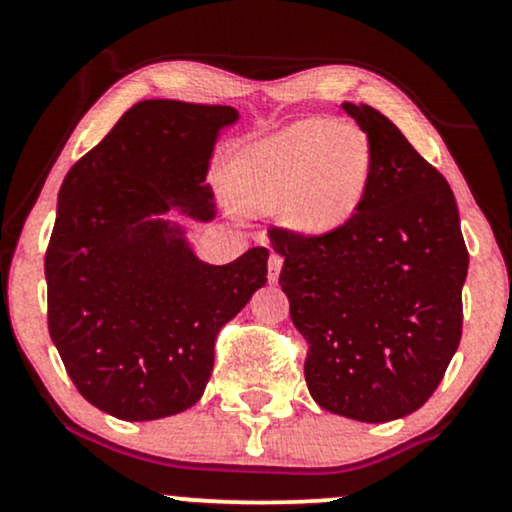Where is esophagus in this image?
<instances>
[{
  "label": "esophagus",
  "mask_w": 512,
  "mask_h": 512,
  "mask_svg": "<svg viewBox=\"0 0 512 512\" xmlns=\"http://www.w3.org/2000/svg\"><path fill=\"white\" fill-rule=\"evenodd\" d=\"M281 267H284V257L281 255H276V252H272V255H269V281H274L279 279V272H281Z\"/></svg>",
  "instance_id": "esophagus-1"
}]
</instances>
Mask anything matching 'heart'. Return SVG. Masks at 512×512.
Segmentation results:
<instances>
[{
  "mask_svg": "<svg viewBox=\"0 0 512 512\" xmlns=\"http://www.w3.org/2000/svg\"><path fill=\"white\" fill-rule=\"evenodd\" d=\"M373 178V144L354 122L308 117L252 142L228 166L248 211H281L293 231L322 236L356 216Z\"/></svg>",
  "mask_w": 512,
  "mask_h": 512,
  "instance_id": "obj_1",
  "label": "heart"
}]
</instances>
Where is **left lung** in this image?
I'll return each mask as SVG.
<instances>
[{
    "label": "left lung",
    "instance_id": "left-lung-1",
    "mask_svg": "<svg viewBox=\"0 0 512 512\" xmlns=\"http://www.w3.org/2000/svg\"><path fill=\"white\" fill-rule=\"evenodd\" d=\"M373 144V178L342 228H272L279 284L308 342L305 383L322 409L383 424L436 392L462 337L464 248L448 180L370 105L342 103Z\"/></svg>",
    "mask_w": 512,
    "mask_h": 512
}]
</instances>
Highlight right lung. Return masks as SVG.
Instances as JSON below:
<instances>
[{
  "instance_id": "add662e5",
  "label": "right lung",
  "mask_w": 512,
  "mask_h": 512,
  "mask_svg": "<svg viewBox=\"0 0 512 512\" xmlns=\"http://www.w3.org/2000/svg\"><path fill=\"white\" fill-rule=\"evenodd\" d=\"M228 105L142 101L74 163L45 252L48 327L86 402L122 421L180 414L204 395L214 344L267 284V248L197 260L170 209L214 219L209 158Z\"/></svg>"
}]
</instances>
